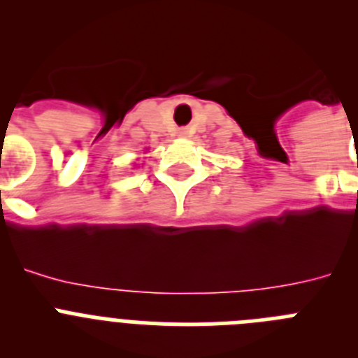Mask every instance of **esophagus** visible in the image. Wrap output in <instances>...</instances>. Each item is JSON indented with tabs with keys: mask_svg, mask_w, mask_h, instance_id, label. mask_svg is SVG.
<instances>
[{
	"mask_svg": "<svg viewBox=\"0 0 358 358\" xmlns=\"http://www.w3.org/2000/svg\"><path fill=\"white\" fill-rule=\"evenodd\" d=\"M179 134L186 136V134H188V131H186V129H181V131H179Z\"/></svg>",
	"mask_w": 358,
	"mask_h": 358,
	"instance_id": "1",
	"label": "esophagus"
}]
</instances>
